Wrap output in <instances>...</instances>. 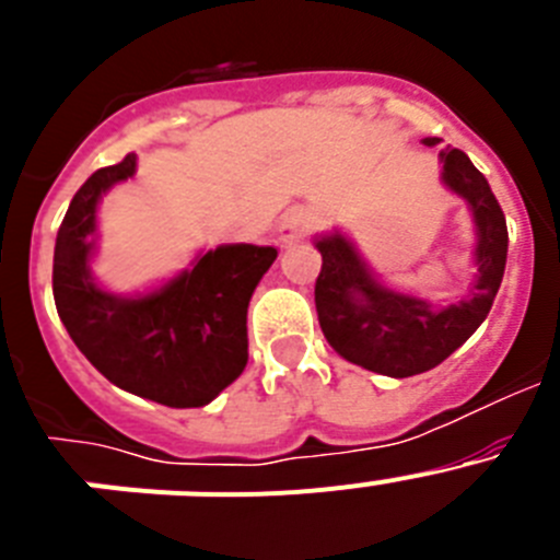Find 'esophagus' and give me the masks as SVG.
Listing matches in <instances>:
<instances>
[{"label":"esophagus","mask_w":560,"mask_h":560,"mask_svg":"<svg viewBox=\"0 0 560 560\" xmlns=\"http://www.w3.org/2000/svg\"><path fill=\"white\" fill-rule=\"evenodd\" d=\"M311 230H314V212H311L308 207H291L283 219H280L277 237H280V244H296V241H303Z\"/></svg>","instance_id":"esophagus-1"}]
</instances>
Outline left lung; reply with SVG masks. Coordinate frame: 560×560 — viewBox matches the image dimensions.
I'll use <instances>...</instances> for the list:
<instances>
[{
	"label": "left lung",
	"mask_w": 560,
	"mask_h": 560,
	"mask_svg": "<svg viewBox=\"0 0 560 560\" xmlns=\"http://www.w3.org/2000/svg\"><path fill=\"white\" fill-rule=\"evenodd\" d=\"M427 137L423 145H438ZM440 182L468 205L474 221V283L468 296L438 308L418 294L389 289L339 230L314 237L323 255L316 277V316L330 348L389 378H409L446 361L485 323L502 285L508 224L482 173L459 148L440 151Z\"/></svg>",
	"instance_id": "1"
}]
</instances>
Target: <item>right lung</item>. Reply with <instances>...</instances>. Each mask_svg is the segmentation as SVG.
Wrapping results in <instances>:
<instances>
[{
  "instance_id": "obj_1",
  "label": "right lung",
  "mask_w": 560,
  "mask_h": 560,
  "mask_svg": "<svg viewBox=\"0 0 560 560\" xmlns=\"http://www.w3.org/2000/svg\"><path fill=\"white\" fill-rule=\"evenodd\" d=\"M137 173V153L95 171L69 205L56 237L52 294L63 328L114 387L162 407H207L249 359L246 308L275 246L224 244L142 294H114L92 275L97 205Z\"/></svg>"
}]
</instances>
